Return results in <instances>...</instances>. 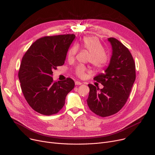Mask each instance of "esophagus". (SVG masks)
<instances>
[{
  "mask_svg": "<svg viewBox=\"0 0 155 155\" xmlns=\"http://www.w3.org/2000/svg\"><path fill=\"white\" fill-rule=\"evenodd\" d=\"M75 85H82V82H79V81H76L75 82Z\"/></svg>",
  "mask_w": 155,
  "mask_h": 155,
  "instance_id": "obj_1",
  "label": "esophagus"
}]
</instances>
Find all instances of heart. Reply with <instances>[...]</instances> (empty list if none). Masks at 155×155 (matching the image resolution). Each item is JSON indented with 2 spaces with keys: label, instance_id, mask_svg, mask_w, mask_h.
Segmentation results:
<instances>
[{
  "label": "heart",
  "instance_id": "1",
  "mask_svg": "<svg viewBox=\"0 0 155 155\" xmlns=\"http://www.w3.org/2000/svg\"><path fill=\"white\" fill-rule=\"evenodd\" d=\"M84 49L88 51L90 54V63L97 68H102L104 67L107 61L108 56L104 52V49L99 40L95 37H85L81 44ZM78 51V48L76 46H73L69 50L68 53V58L69 60H72L75 58ZM86 68L82 65H79L77 67L75 73L80 78L85 76Z\"/></svg>",
  "mask_w": 155,
  "mask_h": 155
}]
</instances>
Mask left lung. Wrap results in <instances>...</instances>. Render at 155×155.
Masks as SVG:
<instances>
[{"label":"left lung","instance_id":"obj_1","mask_svg":"<svg viewBox=\"0 0 155 155\" xmlns=\"http://www.w3.org/2000/svg\"><path fill=\"white\" fill-rule=\"evenodd\" d=\"M107 41L112 49L110 63L104 73L94 78L104 87L99 89L89 84L87 99L90 110L102 117L114 115L122 108L136 80V65L129 49L115 38H107Z\"/></svg>","mask_w":155,"mask_h":155}]
</instances>
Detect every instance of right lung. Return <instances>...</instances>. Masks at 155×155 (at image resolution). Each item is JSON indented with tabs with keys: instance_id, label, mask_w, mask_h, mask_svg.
<instances>
[{
	"instance_id": "add662e5",
	"label": "right lung",
	"mask_w": 155,
	"mask_h": 155,
	"mask_svg": "<svg viewBox=\"0 0 155 155\" xmlns=\"http://www.w3.org/2000/svg\"><path fill=\"white\" fill-rule=\"evenodd\" d=\"M75 35L42 37L33 43L23 57L18 77L25 99L32 109L44 115L61 110L65 99L75 87L68 78L54 82L52 71L64 63L67 52Z\"/></svg>"
}]
</instances>
